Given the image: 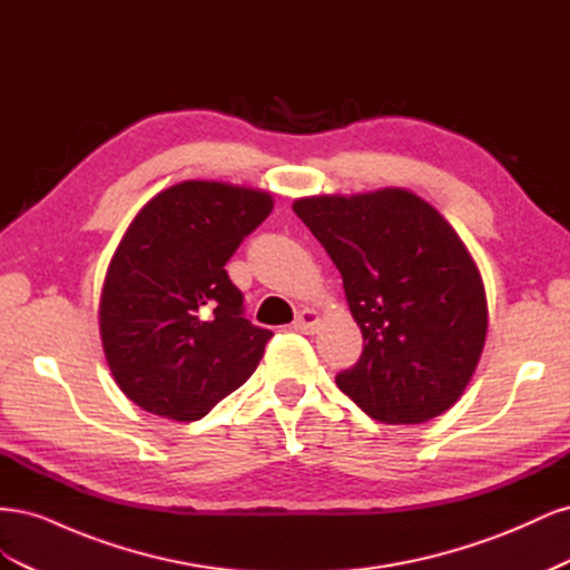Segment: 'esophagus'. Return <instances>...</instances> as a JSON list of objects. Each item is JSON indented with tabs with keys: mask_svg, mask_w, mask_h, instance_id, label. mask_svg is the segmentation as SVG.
<instances>
[{
	"mask_svg": "<svg viewBox=\"0 0 570 570\" xmlns=\"http://www.w3.org/2000/svg\"><path fill=\"white\" fill-rule=\"evenodd\" d=\"M318 323H321V314L314 312V308H302V312L295 316V323H292V327L295 331L304 333V335H312L318 331Z\"/></svg>",
	"mask_w": 570,
	"mask_h": 570,
	"instance_id": "34e87169",
	"label": "esophagus"
}]
</instances>
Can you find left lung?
<instances>
[{
	"label": "left lung",
	"mask_w": 570,
	"mask_h": 570,
	"mask_svg": "<svg viewBox=\"0 0 570 570\" xmlns=\"http://www.w3.org/2000/svg\"><path fill=\"white\" fill-rule=\"evenodd\" d=\"M292 209L331 254L364 335L337 387L390 425L452 409L488 335L485 285L456 230L402 187L304 197Z\"/></svg>",
	"instance_id": "1"
}]
</instances>
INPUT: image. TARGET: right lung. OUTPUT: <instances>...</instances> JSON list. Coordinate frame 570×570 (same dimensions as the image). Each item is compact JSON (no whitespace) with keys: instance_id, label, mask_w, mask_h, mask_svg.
<instances>
[{"instance_id":"right-lung-1","label":"right lung","mask_w":570,"mask_h":570,"mask_svg":"<svg viewBox=\"0 0 570 570\" xmlns=\"http://www.w3.org/2000/svg\"><path fill=\"white\" fill-rule=\"evenodd\" d=\"M271 209L262 189L185 180L132 218L99 297L101 347L130 402L189 423L247 383L273 333L243 316L226 264Z\"/></svg>"}]
</instances>
